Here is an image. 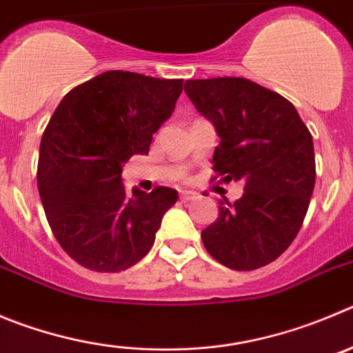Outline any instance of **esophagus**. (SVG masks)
<instances>
[{"mask_svg":"<svg viewBox=\"0 0 353 353\" xmlns=\"http://www.w3.org/2000/svg\"><path fill=\"white\" fill-rule=\"evenodd\" d=\"M179 196L183 202H190V200H193L196 196V193L193 192H186V190H183V192H179Z\"/></svg>","mask_w":353,"mask_h":353,"instance_id":"1","label":"esophagus"}]
</instances>
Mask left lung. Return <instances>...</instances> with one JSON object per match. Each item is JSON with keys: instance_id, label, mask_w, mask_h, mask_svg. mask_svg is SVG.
<instances>
[{"instance_id": "obj_1", "label": "left lung", "mask_w": 353, "mask_h": 353, "mask_svg": "<svg viewBox=\"0 0 353 353\" xmlns=\"http://www.w3.org/2000/svg\"><path fill=\"white\" fill-rule=\"evenodd\" d=\"M184 92L219 136L212 157L223 181H242L235 203L202 232L216 261L239 272L275 261L298 235L315 186L310 130L285 97L245 78L188 80Z\"/></svg>"}]
</instances>
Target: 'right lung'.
<instances>
[{
    "label": "right lung",
    "mask_w": 353,
    "mask_h": 353,
    "mask_svg": "<svg viewBox=\"0 0 353 353\" xmlns=\"http://www.w3.org/2000/svg\"><path fill=\"white\" fill-rule=\"evenodd\" d=\"M183 80L108 71L64 95L39 144L38 190L48 225L78 265L117 273L150 252L172 188H123V163L148 154L170 118Z\"/></svg>",
    "instance_id": "right-lung-1"
}]
</instances>
